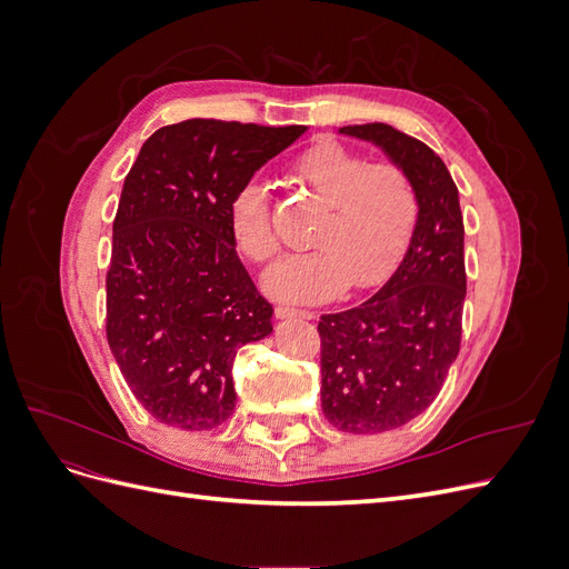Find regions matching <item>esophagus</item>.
Wrapping results in <instances>:
<instances>
[{
  "mask_svg": "<svg viewBox=\"0 0 569 569\" xmlns=\"http://www.w3.org/2000/svg\"><path fill=\"white\" fill-rule=\"evenodd\" d=\"M274 316L278 318H301V320H313L316 313L313 311H301V308H289V306H278L274 308Z\"/></svg>",
  "mask_w": 569,
  "mask_h": 569,
  "instance_id": "34e87169",
  "label": "esophagus"
}]
</instances>
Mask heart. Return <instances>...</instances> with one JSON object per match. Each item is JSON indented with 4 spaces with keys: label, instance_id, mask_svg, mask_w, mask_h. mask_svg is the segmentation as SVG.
I'll list each match as a JSON object with an SVG mask.
<instances>
[{
    "label": "heart",
    "instance_id": "b5f03b06",
    "mask_svg": "<svg viewBox=\"0 0 569 569\" xmlns=\"http://www.w3.org/2000/svg\"><path fill=\"white\" fill-rule=\"evenodd\" d=\"M289 178L325 209L311 234L313 251L272 266L263 287L284 301L318 303L347 287L382 284L403 258L420 218V197L393 161L322 140L291 161ZM230 232L251 263H268L280 249L266 187L247 182L230 203Z\"/></svg>",
    "mask_w": 569,
    "mask_h": 569
}]
</instances>
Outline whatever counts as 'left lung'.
I'll list each match as a JSON object with an SVG mask.
<instances>
[{
  "mask_svg": "<svg viewBox=\"0 0 569 569\" xmlns=\"http://www.w3.org/2000/svg\"><path fill=\"white\" fill-rule=\"evenodd\" d=\"M339 132L382 147L420 197L416 234L385 287L318 322L325 418L341 432L375 435L418 418L460 351L465 228L458 187L425 142L387 123Z\"/></svg>",
  "mask_w": 569,
  "mask_h": 569,
  "instance_id": "obj_1",
  "label": "left lung"
}]
</instances>
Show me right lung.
Returning <instances> with one entry per match:
<instances>
[{
	"mask_svg": "<svg viewBox=\"0 0 569 569\" xmlns=\"http://www.w3.org/2000/svg\"><path fill=\"white\" fill-rule=\"evenodd\" d=\"M303 126L189 118L142 144L113 218L107 339L134 399L180 429L234 410L239 347L272 332L230 232V203Z\"/></svg>",
	"mask_w": 569,
	"mask_h": 569,
	"instance_id": "obj_1",
	"label": "right lung"
}]
</instances>
